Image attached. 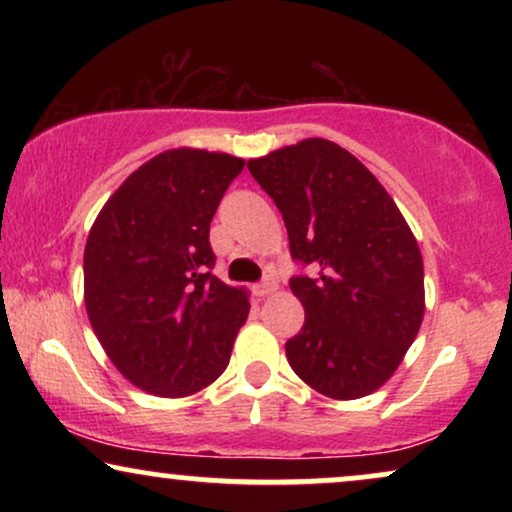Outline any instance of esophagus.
Segmentation results:
<instances>
[{"instance_id": "34e87169", "label": "esophagus", "mask_w": 512, "mask_h": 512, "mask_svg": "<svg viewBox=\"0 0 512 512\" xmlns=\"http://www.w3.org/2000/svg\"><path fill=\"white\" fill-rule=\"evenodd\" d=\"M275 291V282H272V277H265L263 282H258L256 286H254V293L258 298H263V296H268V293H272Z\"/></svg>"}]
</instances>
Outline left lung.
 I'll return each mask as SVG.
<instances>
[{"instance_id": "obj_1", "label": "left lung", "mask_w": 512, "mask_h": 512, "mask_svg": "<svg viewBox=\"0 0 512 512\" xmlns=\"http://www.w3.org/2000/svg\"><path fill=\"white\" fill-rule=\"evenodd\" d=\"M275 200L305 324L286 342L293 373L335 401L373 394L401 366L424 319V263L401 209L361 160L312 137L247 163Z\"/></svg>"}]
</instances>
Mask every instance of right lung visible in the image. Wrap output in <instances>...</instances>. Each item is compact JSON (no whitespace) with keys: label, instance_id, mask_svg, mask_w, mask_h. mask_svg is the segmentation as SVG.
<instances>
[{"label":"right lung","instance_id":"right-lung-1","mask_svg":"<svg viewBox=\"0 0 512 512\" xmlns=\"http://www.w3.org/2000/svg\"><path fill=\"white\" fill-rule=\"evenodd\" d=\"M242 167L228 153H158L118 186L90 228V326L111 363L146 394L191 396L228 366L249 296L212 275L209 223Z\"/></svg>","mask_w":512,"mask_h":512}]
</instances>
